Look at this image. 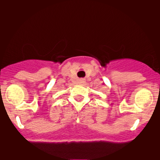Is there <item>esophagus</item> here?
<instances>
[{
  "instance_id": "esophagus-1",
  "label": "esophagus",
  "mask_w": 160,
  "mask_h": 160,
  "mask_svg": "<svg viewBox=\"0 0 160 160\" xmlns=\"http://www.w3.org/2000/svg\"><path fill=\"white\" fill-rule=\"evenodd\" d=\"M84 81H85V79H84V78L80 79V82H84Z\"/></svg>"
}]
</instances>
